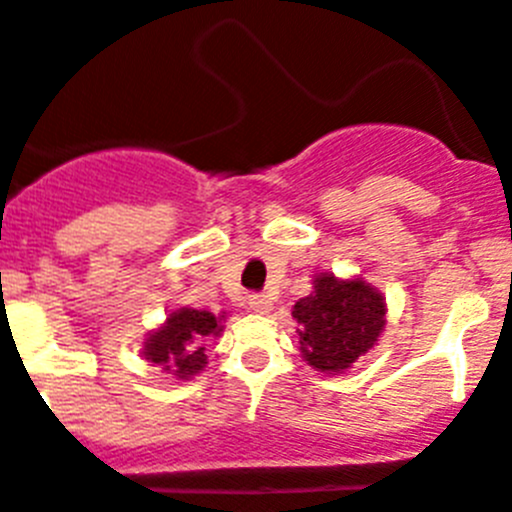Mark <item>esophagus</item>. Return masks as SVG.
Returning a JSON list of instances; mask_svg holds the SVG:
<instances>
[{
  "label": "esophagus",
  "instance_id": "obj_1",
  "mask_svg": "<svg viewBox=\"0 0 512 512\" xmlns=\"http://www.w3.org/2000/svg\"><path fill=\"white\" fill-rule=\"evenodd\" d=\"M247 305H250V310L257 312V315H267V312L272 310V300L265 295H250V302H247Z\"/></svg>",
  "mask_w": 512,
  "mask_h": 512
}]
</instances>
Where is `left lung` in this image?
I'll return each mask as SVG.
<instances>
[{"mask_svg": "<svg viewBox=\"0 0 512 512\" xmlns=\"http://www.w3.org/2000/svg\"><path fill=\"white\" fill-rule=\"evenodd\" d=\"M300 322V355L322 375L350 370L377 345L388 322V302L365 277L317 272L312 292L292 307Z\"/></svg>", "mask_w": 512, "mask_h": 512, "instance_id": "8db88e82", "label": "left lung"}]
</instances>
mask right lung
I'll use <instances>...</instances> for the list:
<instances>
[{
  "label": "right lung",
  "instance_id": "obj_1",
  "mask_svg": "<svg viewBox=\"0 0 512 512\" xmlns=\"http://www.w3.org/2000/svg\"><path fill=\"white\" fill-rule=\"evenodd\" d=\"M225 320L227 312L215 315L210 310L175 307L167 312L162 325L147 332V340L142 342V355L175 380H192L207 365L205 342L210 337H220Z\"/></svg>",
  "mask_w": 512,
  "mask_h": 512
}]
</instances>
